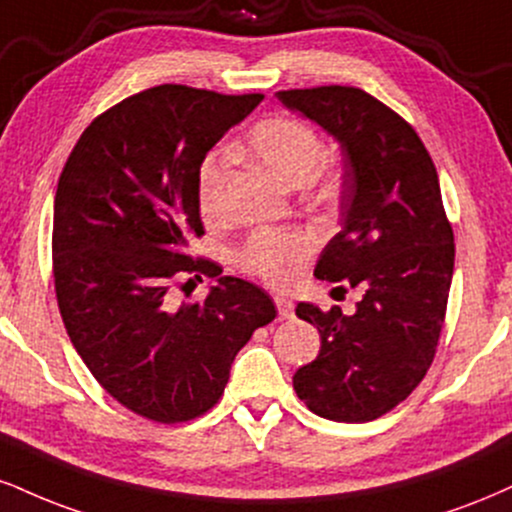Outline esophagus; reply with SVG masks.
I'll list each match as a JSON object with an SVG mask.
<instances>
[{
  "instance_id": "34e87169",
  "label": "esophagus",
  "mask_w": 512,
  "mask_h": 512,
  "mask_svg": "<svg viewBox=\"0 0 512 512\" xmlns=\"http://www.w3.org/2000/svg\"><path fill=\"white\" fill-rule=\"evenodd\" d=\"M274 303H276V310H279V317H281V319H293V315H295V305L291 303V300L281 298V295H276Z\"/></svg>"
}]
</instances>
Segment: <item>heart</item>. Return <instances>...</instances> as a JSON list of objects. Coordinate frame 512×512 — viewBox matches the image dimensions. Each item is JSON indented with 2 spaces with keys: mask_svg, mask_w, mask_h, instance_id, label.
Instances as JSON below:
<instances>
[{
  "mask_svg": "<svg viewBox=\"0 0 512 512\" xmlns=\"http://www.w3.org/2000/svg\"><path fill=\"white\" fill-rule=\"evenodd\" d=\"M245 155L255 159L262 169H267L283 186H303L315 174V169L324 162L326 145L319 133L303 121L274 116L257 123L248 133L243 145ZM221 171L214 162L202 169L200 202L202 212H214V186H217ZM310 252V243L303 233L295 231H272L264 229L240 245L238 262L245 272L260 276L269 283H286L293 279L295 269Z\"/></svg>",
  "mask_w": 512,
  "mask_h": 512,
  "instance_id": "heart-1",
  "label": "heart"
}]
</instances>
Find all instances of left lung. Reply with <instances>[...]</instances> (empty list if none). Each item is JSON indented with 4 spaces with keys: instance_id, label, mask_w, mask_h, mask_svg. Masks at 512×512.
<instances>
[{
    "instance_id": "obj_1",
    "label": "left lung",
    "mask_w": 512,
    "mask_h": 512,
    "mask_svg": "<svg viewBox=\"0 0 512 512\" xmlns=\"http://www.w3.org/2000/svg\"><path fill=\"white\" fill-rule=\"evenodd\" d=\"M343 152L341 231L317 279L360 288L355 315L298 303L322 338L293 377L298 398L334 422H369L415 391L432 365L453 279V229L427 147L393 109L348 85L276 92Z\"/></svg>"
}]
</instances>
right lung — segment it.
I'll return each instance as SVG.
<instances>
[{"label":"right lung","mask_w":512,"mask_h":512,"mask_svg":"<svg viewBox=\"0 0 512 512\" xmlns=\"http://www.w3.org/2000/svg\"><path fill=\"white\" fill-rule=\"evenodd\" d=\"M264 95L157 85L97 116L54 197L52 264L61 319L92 377L147 420L188 422L217 403L252 331L276 317L262 288L220 276L202 304H176L200 273V166Z\"/></svg>","instance_id":"add662e5"}]
</instances>
